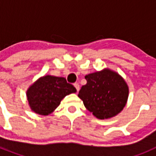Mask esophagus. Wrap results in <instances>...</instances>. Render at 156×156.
<instances>
[{"label":"esophagus","instance_id":"1","mask_svg":"<svg viewBox=\"0 0 156 156\" xmlns=\"http://www.w3.org/2000/svg\"><path fill=\"white\" fill-rule=\"evenodd\" d=\"M74 87H75L76 89L77 92L79 91V90H80V85H79V83H74Z\"/></svg>","mask_w":156,"mask_h":156}]
</instances>
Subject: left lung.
<instances>
[{
  "label": "left lung",
  "instance_id": "8db88e82",
  "mask_svg": "<svg viewBox=\"0 0 156 156\" xmlns=\"http://www.w3.org/2000/svg\"><path fill=\"white\" fill-rule=\"evenodd\" d=\"M86 85L78 97L88 111L99 119H107L120 112L127 102L129 87L115 71L105 68L85 76Z\"/></svg>",
  "mask_w": 156,
  "mask_h": 156
}]
</instances>
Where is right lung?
I'll list each match as a JSON object with an SVG mask.
<instances>
[{
  "label": "right lung",
  "instance_id": "right-lung-1",
  "mask_svg": "<svg viewBox=\"0 0 156 156\" xmlns=\"http://www.w3.org/2000/svg\"><path fill=\"white\" fill-rule=\"evenodd\" d=\"M76 89L64 77L46 75L40 77L27 90L30 108L35 113L48 115L52 113L66 95L76 93Z\"/></svg>",
  "mask_w": 156,
  "mask_h": 156
}]
</instances>
